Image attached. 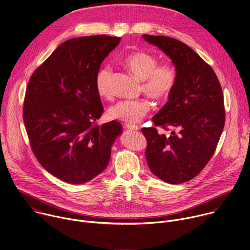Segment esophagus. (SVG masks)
Segmentation results:
<instances>
[{
	"label": "esophagus",
	"instance_id": "esophagus-1",
	"mask_svg": "<svg viewBox=\"0 0 250 250\" xmlns=\"http://www.w3.org/2000/svg\"><path fill=\"white\" fill-rule=\"evenodd\" d=\"M125 127H126L127 129H129V130H138V129H139V127H138L137 125H132V124H126V125H125Z\"/></svg>",
	"mask_w": 250,
	"mask_h": 250
}]
</instances>
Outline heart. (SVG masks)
<instances>
[{
    "label": "heart",
    "instance_id": "heart-1",
    "mask_svg": "<svg viewBox=\"0 0 250 250\" xmlns=\"http://www.w3.org/2000/svg\"><path fill=\"white\" fill-rule=\"evenodd\" d=\"M124 66L138 80L141 81V89L154 100H164L174 91L178 73L171 63L159 64V60L147 52H134L127 55L123 61ZM112 68L103 65L97 72L95 85L98 94L110 98ZM150 110V105L145 99L120 100L108 110L110 119L125 123L139 122Z\"/></svg>",
    "mask_w": 250,
    "mask_h": 250
}]
</instances>
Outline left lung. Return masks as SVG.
Listing matches in <instances>:
<instances>
[{
	"mask_svg": "<svg viewBox=\"0 0 250 250\" xmlns=\"http://www.w3.org/2000/svg\"><path fill=\"white\" fill-rule=\"evenodd\" d=\"M171 60L178 73L168 102L152 118L155 127L141 129L147 140L145 156L151 172L178 185L195 178L212 158L225 125L223 91L212 67L190 47L168 36L142 35Z\"/></svg>",
	"mask_w": 250,
	"mask_h": 250,
	"instance_id": "1",
	"label": "left lung"
}]
</instances>
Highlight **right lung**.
<instances>
[{
  "label": "right lung",
  "instance_id": "1",
  "mask_svg": "<svg viewBox=\"0 0 250 250\" xmlns=\"http://www.w3.org/2000/svg\"><path fill=\"white\" fill-rule=\"evenodd\" d=\"M120 37L83 36L61 44L31 75L23 121L42 167L71 185L87 183L108 166L123 133L116 121L94 125L104 108L95 79Z\"/></svg>",
  "mask_w": 250,
  "mask_h": 250
}]
</instances>
